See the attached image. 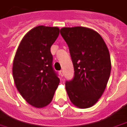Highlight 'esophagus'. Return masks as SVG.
<instances>
[{"label":"esophagus","instance_id":"obj_1","mask_svg":"<svg viewBox=\"0 0 127 127\" xmlns=\"http://www.w3.org/2000/svg\"><path fill=\"white\" fill-rule=\"evenodd\" d=\"M60 74L61 76H64V71H63V70H60Z\"/></svg>","mask_w":127,"mask_h":127}]
</instances>
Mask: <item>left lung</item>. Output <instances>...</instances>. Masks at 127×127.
Segmentation results:
<instances>
[{
    "label": "left lung",
    "mask_w": 127,
    "mask_h": 127,
    "mask_svg": "<svg viewBox=\"0 0 127 127\" xmlns=\"http://www.w3.org/2000/svg\"><path fill=\"white\" fill-rule=\"evenodd\" d=\"M60 33L69 47L74 65V78L65 82L67 95L78 108L91 107L102 96L110 77L107 46L98 33L87 27H64Z\"/></svg>",
    "instance_id": "1"
}]
</instances>
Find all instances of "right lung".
I'll return each mask as SVG.
<instances>
[{
  "instance_id": "obj_1",
  "label": "right lung",
  "mask_w": 127,
  "mask_h": 127,
  "mask_svg": "<svg viewBox=\"0 0 127 127\" xmlns=\"http://www.w3.org/2000/svg\"><path fill=\"white\" fill-rule=\"evenodd\" d=\"M59 34L60 29L56 27H36L24 36L17 48L13 79L23 98L34 107L48 105L60 84L50 51Z\"/></svg>"
}]
</instances>
